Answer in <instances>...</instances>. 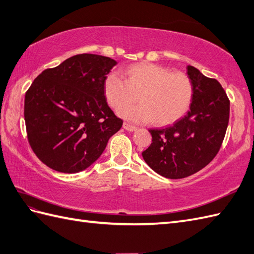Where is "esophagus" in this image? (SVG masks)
Wrapping results in <instances>:
<instances>
[{
  "label": "esophagus",
  "mask_w": 254,
  "mask_h": 254,
  "mask_svg": "<svg viewBox=\"0 0 254 254\" xmlns=\"http://www.w3.org/2000/svg\"><path fill=\"white\" fill-rule=\"evenodd\" d=\"M123 127H124V129H126V130H128V131H135V130H137V127L132 126V125H130V124H128V123H124L123 124Z\"/></svg>",
  "instance_id": "34e87169"
}]
</instances>
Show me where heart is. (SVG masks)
I'll list each match as a JSON object with an SVG mask.
<instances>
[{
	"mask_svg": "<svg viewBox=\"0 0 254 254\" xmlns=\"http://www.w3.org/2000/svg\"><path fill=\"white\" fill-rule=\"evenodd\" d=\"M104 96L115 110L135 101L140 104L119 110L123 119L133 123L153 121L156 126L176 123L188 112L193 98L190 79L183 72H170L154 64H138L128 66L125 80L117 74L104 79Z\"/></svg>",
	"mask_w": 254,
	"mask_h": 254,
	"instance_id": "1",
	"label": "heart"
}]
</instances>
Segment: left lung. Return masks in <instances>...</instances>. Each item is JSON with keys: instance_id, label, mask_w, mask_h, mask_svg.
I'll list each match as a JSON object with an SVG mask.
<instances>
[{"instance_id": "obj_1", "label": "left lung", "mask_w": 254, "mask_h": 254, "mask_svg": "<svg viewBox=\"0 0 254 254\" xmlns=\"http://www.w3.org/2000/svg\"><path fill=\"white\" fill-rule=\"evenodd\" d=\"M193 86L190 111L174 125L150 129L152 143L142 156L158 175L182 179L196 174L218 154L230 119V100L221 84L189 65Z\"/></svg>"}]
</instances>
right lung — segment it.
Returning a JSON list of instances; mask_svg holds the SVG:
<instances>
[{
	"label": "right lung",
	"mask_w": 254,
	"mask_h": 254,
	"mask_svg": "<svg viewBox=\"0 0 254 254\" xmlns=\"http://www.w3.org/2000/svg\"><path fill=\"white\" fill-rule=\"evenodd\" d=\"M116 64L104 56L80 54L44 70L31 84L24 97L28 140L49 168L64 174L85 170L122 128L103 91Z\"/></svg>",
	"instance_id": "1"
}]
</instances>
